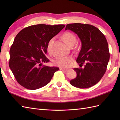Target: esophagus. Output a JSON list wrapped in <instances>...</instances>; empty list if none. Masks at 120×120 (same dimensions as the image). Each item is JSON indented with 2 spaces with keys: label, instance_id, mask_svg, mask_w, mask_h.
Returning <instances> with one entry per match:
<instances>
[{
  "label": "esophagus",
  "instance_id": "obj_1",
  "mask_svg": "<svg viewBox=\"0 0 120 120\" xmlns=\"http://www.w3.org/2000/svg\"><path fill=\"white\" fill-rule=\"evenodd\" d=\"M60 70H63V71H65L68 70L67 68H60Z\"/></svg>",
  "mask_w": 120,
  "mask_h": 120
}]
</instances>
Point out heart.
I'll list each match as a JSON object with an SVG mask.
<instances>
[{
  "instance_id": "obj_1",
  "label": "heart",
  "mask_w": 120,
  "mask_h": 120,
  "mask_svg": "<svg viewBox=\"0 0 120 120\" xmlns=\"http://www.w3.org/2000/svg\"><path fill=\"white\" fill-rule=\"evenodd\" d=\"M62 38L63 40L64 41L65 43L70 46L72 44H74L76 41V38L75 35L72 33L70 32H66L62 35ZM53 38L51 39L49 42H48V47L50 45L52 44L53 42ZM71 59L69 57H61L59 58H56L54 60L53 63L56 65L59 66V67H61L63 68H67L70 64L71 62Z\"/></svg>"
}]
</instances>
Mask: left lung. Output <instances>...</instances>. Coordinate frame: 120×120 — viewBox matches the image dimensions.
I'll return each instance as SVG.
<instances>
[{
  "label": "left lung",
  "instance_id": "obj_1",
  "mask_svg": "<svg viewBox=\"0 0 120 120\" xmlns=\"http://www.w3.org/2000/svg\"><path fill=\"white\" fill-rule=\"evenodd\" d=\"M67 30L77 34L81 42L76 59L81 68H74L77 76L70 82L78 88H90L101 79L106 71L110 58L107 41L102 32L91 25L70 24L66 26Z\"/></svg>",
  "mask_w": 120,
  "mask_h": 120
}]
</instances>
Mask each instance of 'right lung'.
<instances>
[{
	"label": "right lung",
	"mask_w": 120,
	"mask_h": 120,
	"mask_svg": "<svg viewBox=\"0 0 120 120\" xmlns=\"http://www.w3.org/2000/svg\"><path fill=\"white\" fill-rule=\"evenodd\" d=\"M64 25L39 24L22 29L10 49L9 67L17 82L29 90L43 87L50 82L59 68L46 67L48 42Z\"/></svg>",
	"instance_id": "right-lung-1"
}]
</instances>
